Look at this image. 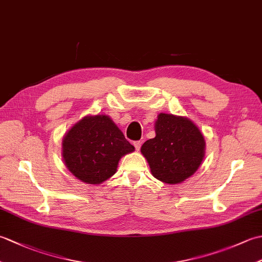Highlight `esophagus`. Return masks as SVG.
Listing matches in <instances>:
<instances>
[{
	"label": "esophagus",
	"instance_id": "esophagus-1",
	"mask_svg": "<svg viewBox=\"0 0 262 262\" xmlns=\"http://www.w3.org/2000/svg\"><path fill=\"white\" fill-rule=\"evenodd\" d=\"M134 146L136 148V151H140V148L142 146V141H136L134 142Z\"/></svg>",
	"mask_w": 262,
	"mask_h": 262
}]
</instances>
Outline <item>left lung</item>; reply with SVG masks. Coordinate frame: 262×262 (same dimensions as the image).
Masks as SVG:
<instances>
[{
    "label": "left lung",
    "instance_id": "1",
    "mask_svg": "<svg viewBox=\"0 0 262 262\" xmlns=\"http://www.w3.org/2000/svg\"><path fill=\"white\" fill-rule=\"evenodd\" d=\"M155 134L141 147L154 178L177 185L198 170L205 157V140L190 119L161 113Z\"/></svg>",
    "mask_w": 262,
    "mask_h": 262
}]
</instances>
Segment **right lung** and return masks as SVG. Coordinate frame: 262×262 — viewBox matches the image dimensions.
<instances>
[{"mask_svg":"<svg viewBox=\"0 0 262 262\" xmlns=\"http://www.w3.org/2000/svg\"><path fill=\"white\" fill-rule=\"evenodd\" d=\"M66 168L82 182L100 185L113 177L124 155L135 151L109 116H86L62 142Z\"/></svg>","mask_w":262,"mask_h":262,"instance_id":"add662e5","label":"right lung"}]
</instances>
